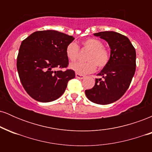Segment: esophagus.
<instances>
[{"label": "esophagus", "mask_w": 152, "mask_h": 152, "mask_svg": "<svg viewBox=\"0 0 152 152\" xmlns=\"http://www.w3.org/2000/svg\"><path fill=\"white\" fill-rule=\"evenodd\" d=\"M76 78H78V79H83V78H85V76H83V75H81L79 74H76Z\"/></svg>", "instance_id": "esophagus-1"}]
</instances>
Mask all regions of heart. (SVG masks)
I'll return each mask as SVG.
<instances>
[{
  "instance_id": "b5f03b06",
  "label": "heart",
  "mask_w": 152,
  "mask_h": 152,
  "mask_svg": "<svg viewBox=\"0 0 152 152\" xmlns=\"http://www.w3.org/2000/svg\"><path fill=\"white\" fill-rule=\"evenodd\" d=\"M82 46L85 50H89L86 56L87 62H76L71 64L70 69L76 74L85 75L94 72L96 69H103L107 65L110 59L109 50L104 47V43L101 40L94 38H89L82 42ZM79 49L75 43L68 45L66 49L67 58L74 62L78 58Z\"/></svg>"
}]
</instances>
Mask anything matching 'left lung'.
Masks as SVG:
<instances>
[{"label": "left lung", "mask_w": 152, "mask_h": 152, "mask_svg": "<svg viewBox=\"0 0 152 152\" xmlns=\"http://www.w3.org/2000/svg\"><path fill=\"white\" fill-rule=\"evenodd\" d=\"M109 43L108 64L98 74L92 88L85 91L91 102L106 105L119 99L128 89L136 71V50L126 36L114 31L94 34Z\"/></svg>", "instance_id": "left-lung-1"}]
</instances>
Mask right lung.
Returning a JSON list of instances; mask_svg holds the SVG:
<instances>
[{
	"mask_svg": "<svg viewBox=\"0 0 152 152\" xmlns=\"http://www.w3.org/2000/svg\"><path fill=\"white\" fill-rule=\"evenodd\" d=\"M74 40L64 33L47 30L36 31L22 41L17 70L24 89L35 100L45 103L58 99L75 78L71 69L54 71L69 65L66 49Z\"/></svg>",
	"mask_w": 152,
	"mask_h": 152,
	"instance_id": "1",
	"label": "right lung"
}]
</instances>
